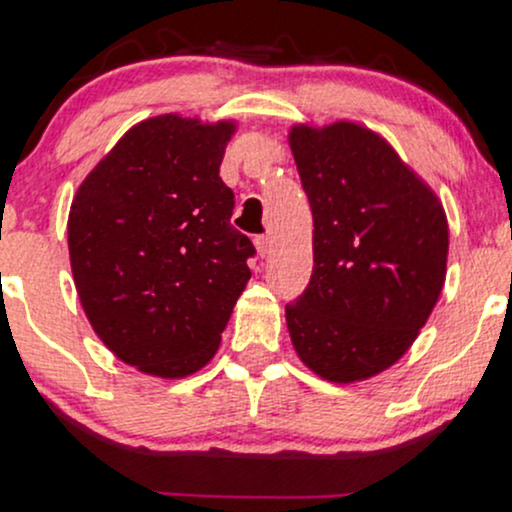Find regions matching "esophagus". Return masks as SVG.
<instances>
[{
  "mask_svg": "<svg viewBox=\"0 0 512 512\" xmlns=\"http://www.w3.org/2000/svg\"><path fill=\"white\" fill-rule=\"evenodd\" d=\"M255 248H257V255L264 257L269 252V238L267 236H257L255 238Z\"/></svg>",
  "mask_w": 512,
  "mask_h": 512,
  "instance_id": "esophagus-1",
  "label": "esophagus"
}]
</instances>
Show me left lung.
I'll use <instances>...</instances> for the list:
<instances>
[{
  "instance_id": "8db88e82",
  "label": "left lung",
  "mask_w": 512,
  "mask_h": 512,
  "mask_svg": "<svg viewBox=\"0 0 512 512\" xmlns=\"http://www.w3.org/2000/svg\"><path fill=\"white\" fill-rule=\"evenodd\" d=\"M313 211V274L286 325L320 378L356 383L402 358L445 281L443 204L397 151L354 122L289 134Z\"/></svg>"
}]
</instances>
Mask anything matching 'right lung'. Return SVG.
Here are the masks:
<instances>
[{
	"mask_svg": "<svg viewBox=\"0 0 512 512\" xmlns=\"http://www.w3.org/2000/svg\"><path fill=\"white\" fill-rule=\"evenodd\" d=\"M233 122L158 115L88 173L69 211L79 301L120 361L158 378L207 366L250 279L255 245L219 178Z\"/></svg>",
	"mask_w": 512,
	"mask_h": 512,
	"instance_id": "obj_1",
	"label": "right lung"
}]
</instances>
